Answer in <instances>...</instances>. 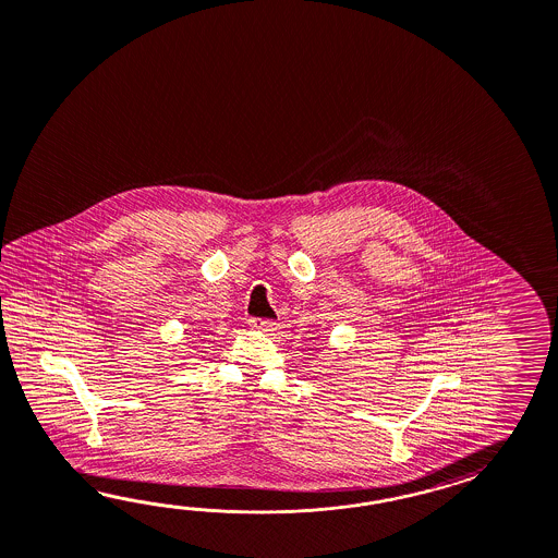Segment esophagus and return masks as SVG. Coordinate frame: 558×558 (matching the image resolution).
I'll return each mask as SVG.
<instances>
[{"mask_svg":"<svg viewBox=\"0 0 558 558\" xmlns=\"http://www.w3.org/2000/svg\"><path fill=\"white\" fill-rule=\"evenodd\" d=\"M250 327L254 328V330L268 332V330H272L274 323L272 320H266V318H250Z\"/></svg>","mask_w":558,"mask_h":558,"instance_id":"1","label":"esophagus"}]
</instances>
